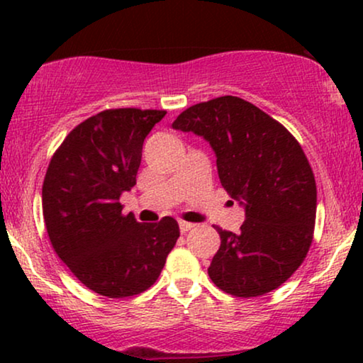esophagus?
Returning a JSON list of instances; mask_svg holds the SVG:
<instances>
[{
	"instance_id": "34e87169",
	"label": "esophagus",
	"mask_w": 363,
	"mask_h": 363,
	"mask_svg": "<svg viewBox=\"0 0 363 363\" xmlns=\"http://www.w3.org/2000/svg\"><path fill=\"white\" fill-rule=\"evenodd\" d=\"M178 226H180V231L182 233H188L190 230H193V228H195V225H193V223H188V221H178Z\"/></svg>"
}]
</instances>
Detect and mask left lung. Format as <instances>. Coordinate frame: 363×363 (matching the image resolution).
<instances>
[{
  "instance_id": "obj_1",
  "label": "left lung",
  "mask_w": 363,
  "mask_h": 363,
  "mask_svg": "<svg viewBox=\"0 0 363 363\" xmlns=\"http://www.w3.org/2000/svg\"><path fill=\"white\" fill-rule=\"evenodd\" d=\"M210 143L218 177L245 208L240 233H220L208 274L221 291L257 297L279 287L302 264L312 242L317 190L299 142L279 122L225 96L186 108L172 123Z\"/></svg>"
}]
</instances>
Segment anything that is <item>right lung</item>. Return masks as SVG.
I'll list each match as a JSON object with an SVG mask.
<instances>
[{"label": "right lung", "mask_w": 363, "mask_h": 363, "mask_svg": "<svg viewBox=\"0 0 363 363\" xmlns=\"http://www.w3.org/2000/svg\"><path fill=\"white\" fill-rule=\"evenodd\" d=\"M165 111L99 112L64 138L43 185L51 245L84 286L111 299L135 296L158 279L180 236L178 223H138L121 196L135 185L145 137Z\"/></svg>", "instance_id": "1"}]
</instances>
